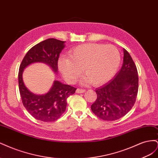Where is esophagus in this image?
I'll use <instances>...</instances> for the list:
<instances>
[{
	"label": "esophagus",
	"mask_w": 158,
	"mask_h": 158,
	"mask_svg": "<svg viewBox=\"0 0 158 158\" xmlns=\"http://www.w3.org/2000/svg\"><path fill=\"white\" fill-rule=\"evenodd\" d=\"M85 89H80V88H77L76 89V93H78V94H82L85 92Z\"/></svg>",
	"instance_id": "1"
}]
</instances>
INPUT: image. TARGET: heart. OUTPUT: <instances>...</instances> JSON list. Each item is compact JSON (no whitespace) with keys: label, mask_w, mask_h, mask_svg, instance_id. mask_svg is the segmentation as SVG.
Segmentation results:
<instances>
[{"label":"heart","mask_w":158,"mask_h":158,"mask_svg":"<svg viewBox=\"0 0 158 158\" xmlns=\"http://www.w3.org/2000/svg\"><path fill=\"white\" fill-rule=\"evenodd\" d=\"M69 56H62L58 67L67 82L74 84L82 74L83 83L100 85L111 80L119 67L121 54L113 45L87 44L75 47Z\"/></svg>","instance_id":"b5f03b06"}]
</instances>
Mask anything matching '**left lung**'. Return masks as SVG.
Segmentation results:
<instances>
[{
	"label": "left lung",
	"instance_id": "left-lung-1",
	"mask_svg": "<svg viewBox=\"0 0 158 158\" xmlns=\"http://www.w3.org/2000/svg\"><path fill=\"white\" fill-rule=\"evenodd\" d=\"M123 64L110 82L97 88V99L91 106L92 112L104 121H113L131 111L136 99L138 76L135 63L124 49Z\"/></svg>",
	"mask_w": 158,
	"mask_h": 158
}]
</instances>
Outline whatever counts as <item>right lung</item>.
<instances>
[{"label":"right lung","instance_id":"right-lung-1","mask_svg":"<svg viewBox=\"0 0 158 158\" xmlns=\"http://www.w3.org/2000/svg\"><path fill=\"white\" fill-rule=\"evenodd\" d=\"M65 41L55 38L43 41L27 51L20 66L18 73L19 91L22 103L31 115L44 122H52L59 118L65 111L66 99L75 93L76 88L55 81L52 88L44 95H35L26 87L22 78L23 69L34 63L49 65L55 73L58 70V59Z\"/></svg>","mask_w":158,"mask_h":158}]
</instances>
